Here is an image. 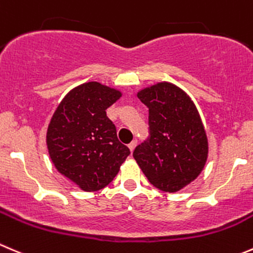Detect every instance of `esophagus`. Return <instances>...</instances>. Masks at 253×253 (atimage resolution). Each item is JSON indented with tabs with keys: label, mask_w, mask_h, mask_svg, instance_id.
Instances as JSON below:
<instances>
[{
	"label": "esophagus",
	"mask_w": 253,
	"mask_h": 253,
	"mask_svg": "<svg viewBox=\"0 0 253 253\" xmlns=\"http://www.w3.org/2000/svg\"><path fill=\"white\" fill-rule=\"evenodd\" d=\"M136 146H137V139H133V141H132L131 143L128 144V148H129V151H131V152H133V151H134V148H136Z\"/></svg>",
	"instance_id": "34e87169"
}]
</instances>
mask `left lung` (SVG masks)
Listing matches in <instances>:
<instances>
[{
  "mask_svg": "<svg viewBox=\"0 0 253 253\" xmlns=\"http://www.w3.org/2000/svg\"><path fill=\"white\" fill-rule=\"evenodd\" d=\"M148 107L149 137L133 157L152 185L175 193L202 173L209 144L192 99L170 83H158L137 94Z\"/></svg>",
  "mask_w": 253,
  "mask_h": 253,
  "instance_id": "8db88e82",
  "label": "left lung"
}]
</instances>
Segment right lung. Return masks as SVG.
<instances>
[{
	"label": "right lung",
	"mask_w": 253,
	"mask_h": 253,
	"mask_svg": "<svg viewBox=\"0 0 253 253\" xmlns=\"http://www.w3.org/2000/svg\"><path fill=\"white\" fill-rule=\"evenodd\" d=\"M121 95L96 82L79 85L61 100L48 126L46 147L54 167L84 192L109 185L129 154L106 115Z\"/></svg>",
	"instance_id": "right-lung-1"
}]
</instances>
